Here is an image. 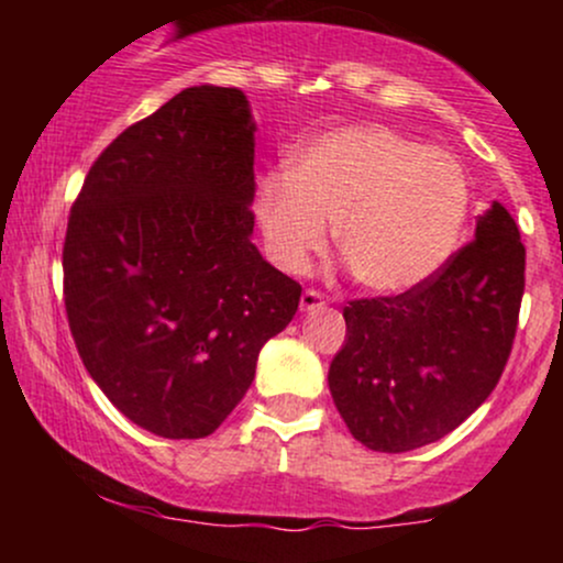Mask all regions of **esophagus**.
<instances>
[{"instance_id":"obj_1","label":"esophagus","mask_w":563,"mask_h":563,"mask_svg":"<svg viewBox=\"0 0 563 563\" xmlns=\"http://www.w3.org/2000/svg\"><path fill=\"white\" fill-rule=\"evenodd\" d=\"M299 307H301V312H312V309L325 307V296H322L320 290H314V288L303 290V294H301V301H299Z\"/></svg>"}]
</instances>
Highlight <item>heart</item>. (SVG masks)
<instances>
[{
	"label": "heart",
	"instance_id": "b5f03b06",
	"mask_svg": "<svg viewBox=\"0 0 563 563\" xmlns=\"http://www.w3.org/2000/svg\"><path fill=\"white\" fill-rule=\"evenodd\" d=\"M471 206L455 156L389 126L322 134L256 190V219L280 269H309L331 241L360 286L397 296L450 260Z\"/></svg>",
	"mask_w": 563,
	"mask_h": 563
}]
</instances>
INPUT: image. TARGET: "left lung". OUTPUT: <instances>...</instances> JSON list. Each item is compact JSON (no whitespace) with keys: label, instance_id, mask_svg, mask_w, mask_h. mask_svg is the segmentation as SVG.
<instances>
[{"label":"left lung","instance_id":"left-lung-1","mask_svg":"<svg viewBox=\"0 0 563 563\" xmlns=\"http://www.w3.org/2000/svg\"><path fill=\"white\" fill-rule=\"evenodd\" d=\"M527 251L495 200L434 277L344 307L346 341L328 371L357 442L407 452L457 429L493 394L514 346Z\"/></svg>","mask_w":563,"mask_h":563}]
</instances>
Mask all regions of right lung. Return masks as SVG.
<instances>
[{"instance_id":"1","label":"right lung","mask_w":563,"mask_h":563,"mask_svg":"<svg viewBox=\"0 0 563 563\" xmlns=\"http://www.w3.org/2000/svg\"><path fill=\"white\" fill-rule=\"evenodd\" d=\"M254 132L241 89H183L100 153L70 209L63 299L81 363L164 439L217 431L299 309V283L251 243Z\"/></svg>"}]
</instances>
